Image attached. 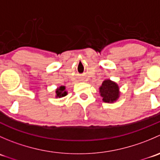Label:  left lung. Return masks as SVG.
<instances>
[{
  "label": "left lung",
  "instance_id": "1",
  "mask_svg": "<svg viewBox=\"0 0 160 160\" xmlns=\"http://www.w3.org/2000/svg\"><path fill=\"white\" fill-rule=\"evenodd\" d=\"M99 92L102 101L105 103H114L120 97V89L117 83L112 80H105L100 87Z\"/></svg>",
  "mask_w": 160,
  "mask_h": 160
}]
</instances>
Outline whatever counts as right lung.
I'll return each instance as SVG.
<instances>
[{"mask_svg": "<svg viewBox=\"0 0 160 160\" xmlns=\"http://www.w3.org/2000/svg\"><path fill=\"white\" fill-rule=\"evenodd\" d=\"M66 95H67V91L65 86H60L56 90V98H62Z\"/></svg>", "mask_w": 160, "mask_h": 160, "instance_id": "add662e5", "label": "right lung"}]
</instances>
